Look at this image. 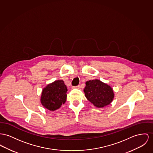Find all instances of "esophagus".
Segmentation results:
<instances>
[{
	"instance_id": "1",
	"label": "esophagus",
	"mask_w": 153,
	"mask_h": 153,
	"mask_svg": "<svg viewBox=\"0 0 153 153\" xmlns=\"http://www.w3.org/2000/svg\"><path fill=\"white\" fill-rule=\"evenodd\" d=\"M80 88H81V86L78 85V86H73L72 89H79Z\"/></svg>"
}]
</instances>
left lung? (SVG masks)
Instances as JSON below:
<instances>
[{
  "label": "left lung",
  "instance_id": "left-lung-1",
  "mask_svg": "<svg viewBox=\"0 0 153 153\" xmlns=\"http://www.w3.org/2000/svg\"><path fill=\"white\" fill-rule=\"evenodd\" d=\"M83 91L86 99L97 108L108 105L114 97L112 88L99 79L86 82Z\"/></svg>",
  "mask_w": 153,
  "mask_h": 153
}]
</instances>
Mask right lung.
Returning <instances> with one entry per match:
<instances>
[{
  "instance_id": "1",
  "label": "right lung",
  "mask_w": 153,
  "mask_h": 153,
  "mask_svg": "<svg viewBox=\"0 0 153 153\" xmlns=\"http://www.w3.org/2000/svg\"><path fill=\"white\" fill-rule=\"evenodd\" d=\"M67 91L62 80H57L48 84L42 92V105L50 111L59 109L67 100Z\"/></svg>"
}]
</instances>
